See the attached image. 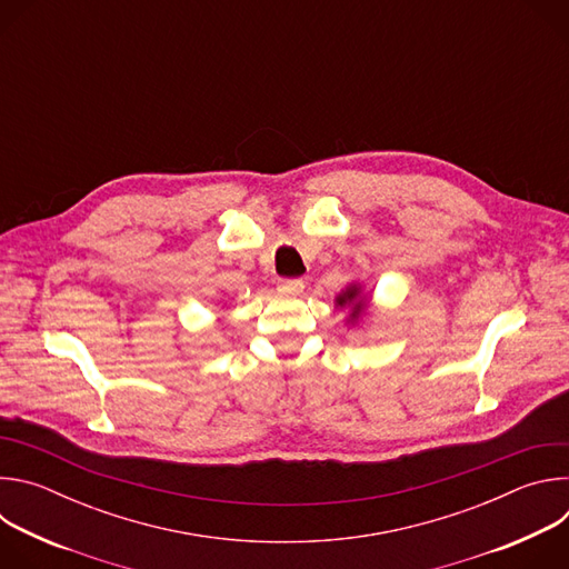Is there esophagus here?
<instances>
[{"instance_id": "1", "label": "esophagus", "mask_w": 569, "mask_h": 569, "mask_svg": "<svg viewBox=\"0 0 569 569\" xmlns=\"http://www.w3.org/2000/svg\"><path fill=\"white\" fill-rule=\"evenodd\" d=\"M279 290L288 292V295H299L303 290V281L301 279H281Z\"/></svg>"}]
</instances>
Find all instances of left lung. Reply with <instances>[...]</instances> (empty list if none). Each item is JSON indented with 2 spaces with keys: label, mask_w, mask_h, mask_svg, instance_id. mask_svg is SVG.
<instances>
[{
  "label": "left lung",
  "mask_w": 569,
  "mask_h": 569,
  "mask_svg": "<svg viewBox=\"0 0 569 569\" xmlns=\"http://www.w3.org/2000/svg\"><path fill=\"white\" fill-rule=\"evenodd\" d=\"M336 308L347 310L345 321L349 327L360 329L371 312V292H365V286L360 281H353L336 297Z\"/></svg>",
  "instance_id": "obj_1"
}]
</instances>
